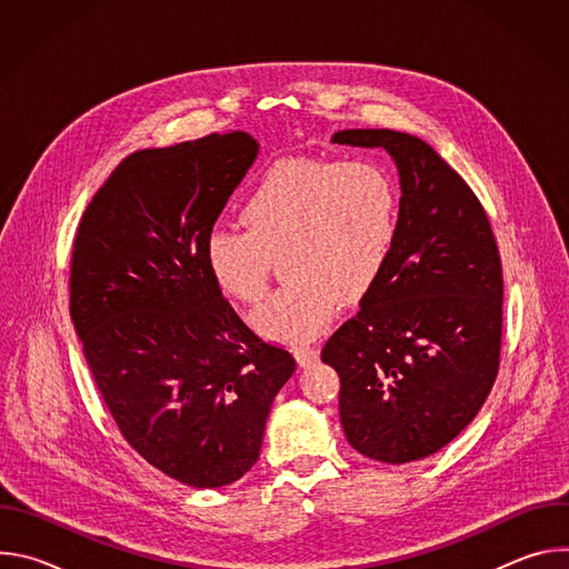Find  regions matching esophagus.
Here are the masks:
<instances>
[{
    "mask_svg": "<svg viewBox=\"0 0 569 569\" xmlns=\"http://www.w3.org/2000/svg\"><path fill=\"white\" fill-rule=\"evenodd\" d=\"M295 358H297L299 367H310V365L317 362L319 349H317V347H299V349L295 351Z\"/></svg>",
    "mask_w": 569,
    "mask_h": 569,
    "instance_id": "1",
    "label": "esophagus"
}]
</instances>
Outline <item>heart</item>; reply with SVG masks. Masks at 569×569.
Instances as JSON below:
<instances>
[{
  "instance_id": "obj_1",
  "label": "heart",
  "mask_w": 569,
  "mask_h": 569,
  "mask_svg": "<svg viewBox=\"0 0 569 569\" xmlns=\"http://www.w3.org/2000/svg\"><path fill=\"white\" fill-rule=\"evenodd\" d=\"M398 189L380 161L290 157L270 167L240 204L246 231L211 227L204 266L218 290L242 303L268 290L281 257L288 283L250 317L263 336L301 345L329 327L338 301L367 292L398 238Z\"/></svg>"
}]
</instances>
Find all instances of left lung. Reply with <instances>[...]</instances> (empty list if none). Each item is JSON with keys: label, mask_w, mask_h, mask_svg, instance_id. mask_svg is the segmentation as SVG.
I'll return each instance as SVG.
<instances>
[{"label": "left lung", "mask_w": 569, "mask_h": 569, "mask_svg": "<svg viewBox=\"0 0 569 569\" xmlns=\"http://www.w3.org/2000/svg\"><path fill=\"white\" fill-rule=\"evenodd\" d=\"M331 141L391 154L400 218L387 266L321 360L340 376L349 443L376 461H417L448 446L496 382L505 297L498 242L472 189L423 139L360 128Z\"/></svg>", "instance_id": "obj_1"}]
</instances>
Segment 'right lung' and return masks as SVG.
Listing matches in <instances>:
<instances>
[{
    "label": "right lung",
    "instance_id": "right-lung-1",
    "mask_svg": "<svg viewBox=\"0 0 569 569\" xmlns=\"http://www.w3.org/2000/svg\"><path fill=\"white\" fill-rule=\"evenodd\" d=\"M259 152L248 132L126 157L88 204L69 312L123 439L157 470L218 489L259 459L295 358L211 281L204 236Z\"/></svg>",
    "mask_w": 569,
    "mask_h": 569
}]
</instances>
